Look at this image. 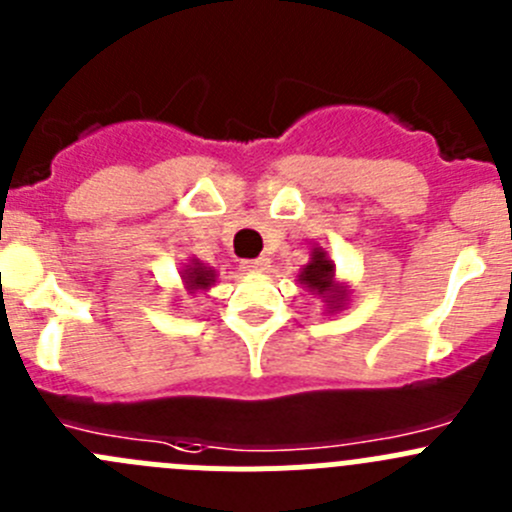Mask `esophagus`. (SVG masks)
<instances>
[{"instance_id":"34e87169","label":"esophagus","mask_w":512,"mask_h":512,"mask_svg":"<svg viewBox=\"0 0 512 512\" xmlns=\"http://www.w3.org/2000/svg\"><path fill=\"white\" fill-rule=\"evenodd\" d=\"M241 269L246 274H264L269 269V259H264V256H259V259H246L241 261Z\"/></svg>"}]
</instances>
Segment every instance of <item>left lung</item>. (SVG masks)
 <instances>
[{
	"mask_svg": "<svg viewBox=\"0 0 512 512\" xmlns=\"http://www.w3.org/2000/svg\"><path fill=\"white\" fill-rule=\"evenodd\" d=\"M296 281L301 284V289L311 291V294L324 301L326 314L342 311L349 304V296H352V289L344 281H337V264L321 246L311 248L309 264L296 274Z\"/></svg>",
	"mask_w": 512,
	"mask_h": 512,
	"instance_id": "left-lung-1",
	"label": "left lung"
}]
</instances>
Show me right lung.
<instances>
[{"instance_id": "add662e5", "label": "right lung", "mask_w": 512, "mask_h": 512, "mask_svg": "<svg viewBox=\"0 0 512 512\" xmlns=\"http://www.w3.org/2000/svg\"><path fill=\"white\" fill-rule=\"evenodd\" d=\"M216 269L206 266L198 259H188V264L180 269V281H183V289L188 294H206L211 286H216Z\"/></svg>"}]
</instances>
